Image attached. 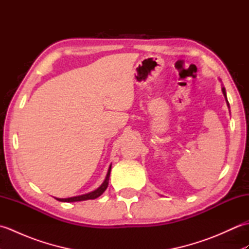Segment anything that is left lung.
<instances>
[{
	"label": "left lung",
	"mask_w": 249,
	"mask_h": 249,
	"mask_svg": "<svg viewBox=\"0 0 249 249\" xmlns=\"http://www.w3.org/2000/svg\"><path fill=\"white\" fill-rule=\"evenodd\" d=\"M223 93H224L225 97H226V99H227V96H226V89H225V88H223ZM227 103H228V100H227ZM228 106H229V103H228Z\"/></svg>",
	"instance_id": "8db88e82"
}]
</instances>
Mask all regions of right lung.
<instances>
[{
    "instance_id": "1",
    "label": "right lung",
    "mask_w": 249,
    "mask_h": 249,
    "mask_svg": "<svg viewBox=\"0 0 249 249\" xmlns=\"http://www.w3.org/2000/svg\"><path fill=\"white\" fill-rule=\"evenodd\" d=\"M110 171H111V166L108 170L107 177H106L105 182L100 185V186L94 190V192L87 194V195H82V196H77V197H71V198H67V199H57L59 201H62V202H75V201H84V200H89V199H96L97 197H99L100 195H103V193L105 192L106 189L108 187V182H109V177H110Z\"/></svg>"
}]
</instances>
